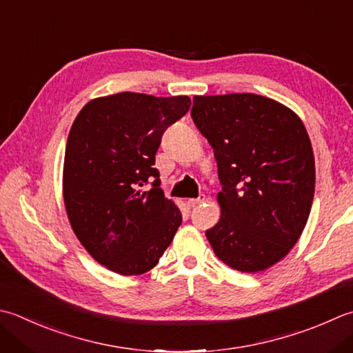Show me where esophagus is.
Instances as JSON below:
<instances>
[{"mask_svg":"<svg viewBox=\"0 0 353 353\" xmlns=\"http://www.w3.org/2000/svg\"><path fill=\"white\" fill-rule=\"evenodd\" d=\"M205 200V196L203 194H200L197 199H188L186 200V205L190 206V208H194V206H197V205H200Z\"/></svg>","mask_w":353,"mask_h":353,"instance_id":"1","label":"esophagus"}]
</instances>
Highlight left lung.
Returning <instances> with one entry per match:
<instances>
[{
  "label": "left lung",
  "mask_w": 353,
  "mask_h": 353,
  "mask_svg": "<svg viewBox=\"0 0 353 353\" xmlns=\"http://www.w3.org/2000/svg\"><path fill=\"white\" fill-rule=\"evenodd\" d=\"M191 117L217 161L222 216L206 231L241 272L271 268L305 230L315 191L307 131L292 110L252 93L196 96Z\"/></svg>",
  "instance_id": "left-lung-1"
}]
</instances>
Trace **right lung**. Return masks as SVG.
I'll list each match as a JSON object with an SVG mask.
<instances>
[{
    "mask_svg": "<svg viewBox=\"0 0 353 353\" xmlns=\"http://www.w3.org/2000/svg\"><path fill=\"white\" fill-rule=\"evenodd\" d=\"M190 105L188 96L125 92L90 101L76 116L65 145L64 203L76 237L110 271L153 269L182 223L154 162L165 130Z\"/></svg>",
    "mask_w": 353,
    "mask_h": 353,
    "instance_id": "obj_1",
    "label": "right lung"
}]
</instances>
